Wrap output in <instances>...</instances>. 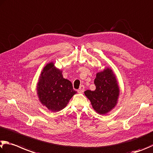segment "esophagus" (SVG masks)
<instances>
[{
    "instance_id": "obj_1",
    "label": "esophagus",
    "mask_w": 153,
    "mask_h": 153,
    "mask_svg": "<svg viewBox=\"0 0 153 153\" xmlns=\"http://www.w3.org/2000/svg\"><path fill=\"white\" fill-rule=\"evenodd\" d=\"M84 88H85L84 85H80L79 90H77V92L79 93V94L83 93V92H84Z\"/></svg>"
}]
</instances>
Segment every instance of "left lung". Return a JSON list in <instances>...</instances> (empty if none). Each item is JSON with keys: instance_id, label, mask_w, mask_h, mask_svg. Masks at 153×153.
<instances>
[{"instance_id": "left-lung-1", "label": "left lung", "mask_w": 153, "mask_h": 153, "mask_svg": "<svg viewBox=\"0 0 153 153\" xmlns=\"http://www.w3.org/2000/svg\"><path fill=\"white\" fill-rule=\"evenodd\" d=\"M94 84L95 90H86L84 94L97 113L105 114L117 104L120 94V88L114 73L109 68L104 69L96 74Z\"/></svg>"}]
</instances>
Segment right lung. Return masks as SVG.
I'll use <instances>...</instances> for the list:
<instances>
[{"label": "right lung", "mask_w": 153, "mask_h": 153, "mask_svg": "<svg viewBox=\"0 0 153 153\" xmlns=\"http://www.w3.org/2000/svg\"><path fill=\"white\" fill-rule=\"evenodd\" d=\"M37 85L40 102L52 112L63 109L76 94L71 82L63 78L62 71L55 67L53 62L43 68Z\"/></svg>", "instance_id": "obj_1"}]
</instances>
